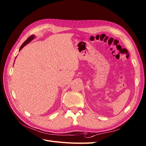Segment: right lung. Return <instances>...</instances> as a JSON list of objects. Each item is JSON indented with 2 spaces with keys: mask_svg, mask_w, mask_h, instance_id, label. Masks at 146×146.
Listing matches in <instances>:
<instances>
[{
  "mask_svg": "<svg viewBox=\"0 0 146 146\" xmlns=\"http://www.w3.org/2000/svg\"><path fill=\"white\" fill-rule=\"evenodd\" d=\"M35 38V35H31V36H30L29 38H27V40H26V41L23 44L21 45V47H20V48H19V51H20V50L22 49V48H23L24 46H25L26 45L28 44H29L31 41L33 40V39Z\"/></svg>",
  "mask_w": 146,
  "mask_h": 146,
  "instance_id": "1",
  "label": "right lung"
}]
</instances>
